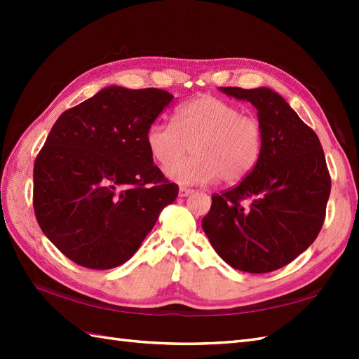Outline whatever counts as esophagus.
<instances>
[{"instance_id": "34e87169", "label": "esophagus", "mask_w": 359, "mask_h": 359, "mask_svg": "<svg viewBox=\"0 0 359 359\" xmlns=\"http://www.w3.org/2000/svg\"><path fill=\"white\" fill-rule=\"evenodd\" d=\"M189 194H193V189L191 188H187V187H180L179 188V196L180 197H187Z\"/></svg>"}]
</instances>
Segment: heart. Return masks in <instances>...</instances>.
Returning a JSON list of instances; mask_svg holds the SVG:
<instances>
[{"label": "heart", "instance_id": "heart-1", "mask_svg": "<svg viewBox=\"0 0 359 359\" xmlns=\"http://www.w3.org/2000/svg\"><path fill=\"white\" fill-rule=\"evenodd\" d=\"M261 120L215 95H201L179 106L172 125L156 121L144 134L149 156L179 184H207L217 177L236 184L255 170L264 151ZM194 156L182 163L187 147Z\"/></svg>", "mask_w": 359, "mask_h": 359}]
</instances>
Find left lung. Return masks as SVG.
Masks as SVG:
<instances>
[{"instance_id":"8db88e82","label":"left lung","mask_w":359,"mask_h":359,"mask_svg":"<svg viewBox=\"0 0 359 359\" xmlns=\"http://www.w3.org/2000/svg\"><path fill=\"white\" fill-rule=\"evenodd\" d=\"M257 109L265 133L256 168L238 187L212 194L202 228L233 269L269 273L306 251L321 231L332 180L313 129L269 88H220Z\"/></svg>"}]
</instances>
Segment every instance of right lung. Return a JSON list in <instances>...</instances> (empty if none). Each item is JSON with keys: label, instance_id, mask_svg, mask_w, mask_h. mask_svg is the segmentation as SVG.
I'll use <instances>...</instances> for the list:
<instances>
[{"label": "right lung", "instance_id": "obj_1", "mask_svg": "<svg viewBox=\"0 0 359 359\" xmlns=\"http://www.w3.org/2000/svg\"><path fill=\"white\" fill-rule=\"evenodd\" d=\"M172 98L163 89L108 86L52 126L34 165V210L46 238L75 264H125L177 197L144 143Z\"/></svg>", "mask_w": 359, "mask_h": 359}]
</instances>
